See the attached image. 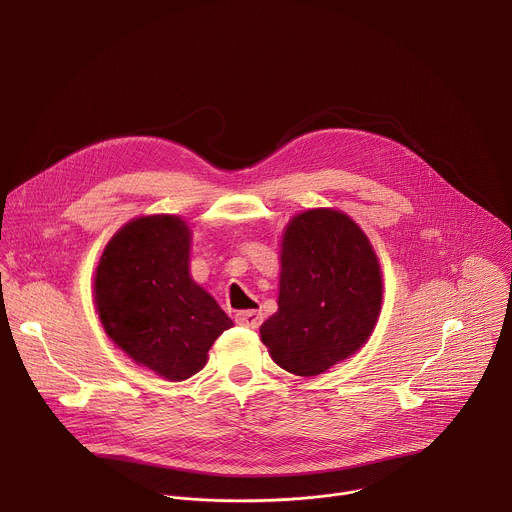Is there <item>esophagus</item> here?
Listing matches in <instances>:
<instances>
[{"mask_svg":"<svg viewBox=\"0 0 512 512\" xmlns=\"http://www.w3.org/2000/svg\"><path fill=\"white\" fill-rule=\"evenodd\" d=\"M261 322H263V314L259 310H247V312L237 314V324H241L245 328H259Z\"/></svg>","mask_w":512,"mask_h":512,"instance_id":"obj_1","label":"esophagus"}]
</instances>
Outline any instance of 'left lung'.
Wrapping results in <instances>:
<instances>
[{"mask_svg": "<svg viewBox=\"0 0 512 512\" xmlns=\"http://www.w3.org/2000/svg\"><path fill=\"white\" fill-rule=\"evenodd\" d=\"M277 312L259 332L283 371L316 377L364 346L383 306L379 257L346 212L310 208L285 225Z\"/></svg>", "mask_w": 512, "mask_h": 512, "instance_id": "8db88e82", "label": "left lung"}]
</instances>
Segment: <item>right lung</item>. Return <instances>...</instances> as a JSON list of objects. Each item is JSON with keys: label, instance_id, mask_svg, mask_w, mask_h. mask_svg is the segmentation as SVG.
<instances>
[{"label": "right lung", "instance_id": "add662e5", "mask_svg": "<svg viewBox=\"0 0 512 512\" xmlns=\"http://www.w3.org/2000/svg\"><path fill=\"white\" fill-rule=\"evenodd\" d=\"M192 231L178 214L125 223L95 269V308L117 348L139 367L180 383L208 360L233 320L190 275Z\"/></svg>", "mask_w": 512, "mask_h": 512}]
</instances>
